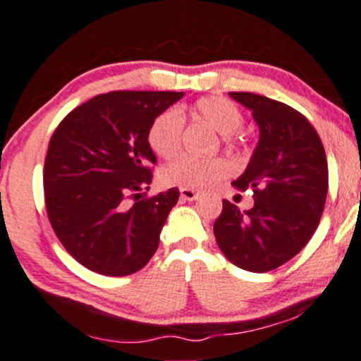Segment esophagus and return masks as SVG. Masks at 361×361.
Masks as SVG:
<instances>
[{"label": "esophagus", "mask_w": 361, "mask_h": 361, "mask_svg": "<svg viewBox=\"0 0 361 361\" xmlns=\"http://www.w3.org/2000/svg\"><path fill=\"white\" fill-rule=\"evenodd\" d=\"M180 195H181V199H183V200H188V202H192V200H197V199H199V192H195V190L187 188V187L180 188Z\"/></svg>", "instance_id": "34e87169"}]
</instances>
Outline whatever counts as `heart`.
Masks as SVG:
<instances>
[{
    "mask_svg": "<svg viewBox=\"0 0 361 361\" xmlns=\"http://www.w3.org/2000/svg\"><path fill=\"white\" fill-rule=\"evenodd\" d=\"M193 120L209 125L214 132L223 135L226 147L233 149L238 142L235 133L243 125V114L238 106L226 97L211 96L197 101L190 109ZM183 138V116L176 109L162 111L149 126L150 149L164 159H171L181 149ZM231 162L223 157L214 159H193L180 157L162 169V181L166 185L209 190L219 185L231 173Z\"/></svg>",
    "mask_w": 361,
    "mask_h": 361,
    "instance_id": "obj_1",
    "label": "heart"
}]
</instances>
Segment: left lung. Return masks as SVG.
Listing matches in <instances>:
<instances>
[{
    "mask_svg": "<svg viewBox=\"0 0 361 361\" xmlns=\"http://www.w3.org/2000/svg\"><path fill=\"white\" fill-rule=\"evenodd\" d=\"M252 111L259 142L233 187L253 190V207L223 200L214 235L226 259L250 272L286 264L320 223L329 188L326 150L310 121L290 106L252 92H229Z\"/></svg>",
    "mask_w": 361,
    "mask_h": 361,
    "instance_id": "1",
    "label": "left lung"
}]
</instances>
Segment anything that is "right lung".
<instances>
[{
    "mask_svg": "<svg viewBox=\"0 0 361 361\" xmlns=\"http://www.w3.org/2000/svg\"><path fill=\"white\" fill-rule=\"evenodd\" d=\"M183 96L101 94L66 114L51 137L44 162L47 216L66 252L90 271L133 274L159 247L180 190L144 197L152 181L150 164L157 162L149 126Z\"/></svg>",
    "mask_w": 361,
    "mask_h": 361,
    "instance_id": "add662e5",
    "label": "right lung"
}]
</instances>
